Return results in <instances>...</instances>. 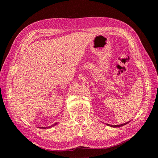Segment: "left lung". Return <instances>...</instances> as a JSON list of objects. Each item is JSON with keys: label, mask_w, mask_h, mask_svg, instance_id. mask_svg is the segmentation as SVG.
<instances>
[{"label": "left lung", "mask_w": 158, "mask_h": 158, "mask_svg": "<svg viewBox=\"0 0 158 158\" xmlns=\"http://www.w3.org/2000/svg\"><path fill=\"white\" fill-rule=\"evenodd\" d=\"M128 123V122L127 123H124V124H122V125H109L108 124V126H110V127H121V126H123V125H127V124Z\"/></svg>", "instance_id": "1"}]
</instances>
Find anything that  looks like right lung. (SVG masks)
Here are the masks:
<instances>
[{
    "label": "right lung",
    "instance_id": "1",
    "mask_svg": "<svg viewBox=\"0 0 158 158\" xmlns=\"http://www.w3.org/2000/svg\"><path fill=\"white\" fill-rule=\"evenodd\" d=\"M56 125V123H55L54 125H52L51 126H49V127H41V128H50V127H54L55 125Z\"/></svg>",
    "mask_w": 158,
    "mask_h": 158
}]
</instances>
